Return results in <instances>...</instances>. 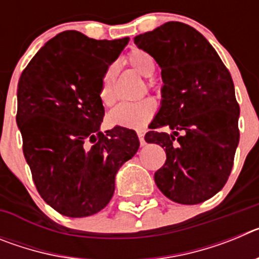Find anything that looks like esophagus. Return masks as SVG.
<instances>
[{"instance_id": "esophagus-1", "label": "esophagus", "mask_w": 259, "mask_h": 259, "mask_svg": "<svg viewBox=\"0 0 259 259\" xmlns=\"http://www.w3.org/2000/svg\"><path fill=\"white\" fill-rule=\"evenodd\" d=\"M137 136H139V140H140L141 145H144V144H145V140H144L145 131H144V130H139V131H137Z\"/></svg>"}]
</instances>
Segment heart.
<instances>
[{
	"label": "heart",
	"instance_id": "1",
	"mask_svg": "<svg viewBox=\"0 0 259 259\" xmlns=\"http://www.w3.org/2000/svg\"><path fill=\"white\" fill-rule=\"evenodd\" d=\"M127 62L136 72L145 77H150L155 71V61L145 50L135 49L127 56ZM116 67L110 65L105 70L100 81L98 98L105 106H111L115 102L114 80H115ZM149 85L153 84L149 81ZM157 111V104L153 98H143L136 102H123L113 109L109 114V122L114 125L125 128H141L150 122Z\"/></svg>",
	"mask_w": 259,
	"mask_h": 259
}]
</instances>
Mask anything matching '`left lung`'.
I'll use <instances>...</instances> for the list:
<instances>
[{"label":"left lung","mask_w":259,"mask_h":259,"mask_svg":"<svg viewBox=\"0 0 259 259\" xmlns=\"http://www.w3.org/2000/svg\"><path fill=\"white\" fill-rule=\"evenodd\" d=\"M162 68V105L145 141L166 150L154 174L171 201L196 205L227 183L239 144L240 106L230 71L193 27L167 22L134 38ZM168 126L172 134L159 133Z\"/></svg>","instance_id":"left-lung-1"}]
</instances>
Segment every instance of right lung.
<instances>
[{"label": "right lung", "instance_id": "add662e5", "mask_svg": "<svg viewBox=\"0 0 259 259\" xmlns=\"http://www.w3.org/2000/svg\"><path fill=\"white\" fill-rule=\"evenodd\" d=\"M128 40L61 32L20 75L17 123L23 154L41 197L66 217L83 218L104 209L116 172L140 146L132 130L115 125L100 131L105 115L100 81Z\"/></svg>", "mask_w": 259, "mask_h": 259}]
</instances>
